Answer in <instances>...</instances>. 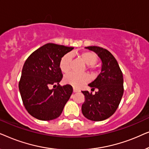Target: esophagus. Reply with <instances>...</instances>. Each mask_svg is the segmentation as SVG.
<instances>
[{
	"instance_id": "1",
	"label": "esophagus",
	"mask_w": 149,
	"mask_h": 149,
	"mask_svg": "<svg viewBox=\"0 0 149 149\" xmlns=\"http://www.w3.org/2000/svg\"><path fill=\"white\" fill-rule=\"evenodd\" d=\"M80 91V90H79V89H77L76 88H73V92L76 93V92H79Z\"/></svg>"
}]
</instances>
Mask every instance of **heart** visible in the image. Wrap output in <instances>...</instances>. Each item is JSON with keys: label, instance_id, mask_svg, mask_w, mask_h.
<instances>
[{"label": "heart", "instance_id": "heart-1", "mask_svg": "<svg viewBox=\"0 0 149 149\" xmlns=\"http://www.w3.org/2000/svg\"><path fill=\"white\" fill-rule=\"evenodd\" d=\"M81 60L88 65L89 68L95 70L94 64L97 62V57L96 54L91 52H85L79 55ZM71 56L67 54L62 56L60 61V68L61 71L64 73H68L70 70ZM89 81V76L87 74H77V73H69L64 78V82L66 84L70 85L74 87H79L85 84Z\"/></svg>", "mask_w": 149, "mask_h": 149}]
</instances>
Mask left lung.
<instances>
[{
    "label": "left lung",
    "instance_id": "1",
    "mask_svg": "<svg viewBox=\"0 0 149 149\" xmlns=\"http://www.w3.org/2000/svg\"><path fill=\"white\" fill-rule=\"evenodd\" d=\"M95 52L102 62L101 72L88 85L91 90L97 89L94 95L82 91L85 95L83 115L91 121H100L109 118L119 107L123 94V77L120 67L111 52L97 46L85 47Z\"/></svg>",
    "mask_w": 149,
    "mask_h": 149
}]
</instances>
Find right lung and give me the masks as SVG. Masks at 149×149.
I'll list each match as a JSON object with an SVG mask.
<instances>
[{
  "label": "right lung",
  "instance_id": "1",
  "mask_svg": "<svg viewBox=\"0 0 149 149\" xmlns=\"http://www.w3.org/2000/svg\"><path fill=\"white\" fill-rule=\"evenodd\" d=\"M74 47L47 43L28 57L24 63L19 83L24 105L36 119L50 121L58 118L72 93L70 85L60 86L62 79L60 61ZM52 85L57 86L51 90Z\"/></svg>",
  "mask_w": 149,
  "mask_h": 149
}]
</instances>
